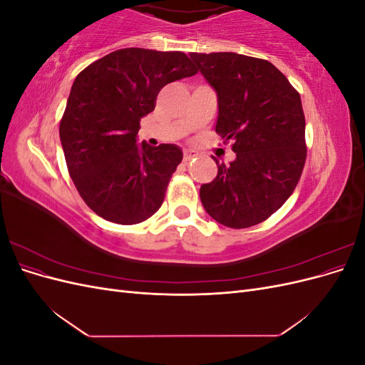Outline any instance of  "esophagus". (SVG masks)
I'll use <instances>...</instances> for the list:
<instances>
[{
  "mask_svg": "<svg viewBox=\"0 0 365 365\" xmlns=\"http://www.w3.org/2000/svg\"><path fill=\"white\" fill-rule=\"evenodd\" d=\"M197 155V153L195 152V150H192V149H185L184 150V153H182V160L187 163V161H192L195 157Z\"/></svg>",
  "mask_w": 365,
  "mask_h": 365,
  "instance_id": "esophagus-1",
  "label": "esophagus"
}]
</instances>
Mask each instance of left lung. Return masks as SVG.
Instances as JSON below:
<instances>
[{
	"mask_svg": "<svg viewBox=\"0 0 365 365\" xmlns=\"http://www.w3.org/2000/svg\"><path fill=\"white\" fill-rule=\"evenodd\" d=\"M217 96L215 130L236 158L201 185L205 212L230 228L268 219L292 195L306 161L302 98L268 61L231 51L190 53Z\"/></svg>",
	"mask_w": 365,
	"mask_h": 365,
	"instance_id": "left-lung-1",
	"label": "left lung"
}]
</instances>
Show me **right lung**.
Here are the masks:
<instances>
[{
  "instance_id": "1",
  "label": "right lung",
  "mask_w": 365,
  "mask_h": 365,
  "mask_svg": "<svg viewBox=\"0 0 365 365\" xmlns=\"http://www.w3.org/2000/svg\"><path fill=\"white\" fill-rule=\"evenodd\" d=\"M193 74L181 51L123 48L76 77L59 135L71 180L96 215L134 225L158 212L182 150L138 145L140 120L163 86Z\"/></svg>"
}]
</instances>
